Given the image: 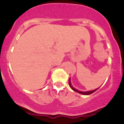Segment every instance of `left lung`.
Returning <instances> with one entry per match:
<instances>
[{"mask_svg":"<svg viewBox=\"0 0 124 124\" xmlns=\"http://www.w3.org/2000/svg\"><path fill=\"white\" fill-rule=\"evenodd\" d=\"M69 85H70V87H71V88L73 91H75V92H77V93H80V94H83V95L91 94L93 93H94V92H95L96 90H97V89H99V88H97V89H95V90L91 91H87V92L80 91H78V90H77V89H76L75 88H74V87H73V86H71V82H70V78L69 79Z\"/></svg>","mask_w":124,"mask_h":124,"instance_id":"8db88e82","label":"left lung"}]
</instances>
